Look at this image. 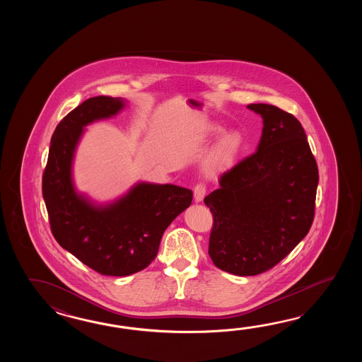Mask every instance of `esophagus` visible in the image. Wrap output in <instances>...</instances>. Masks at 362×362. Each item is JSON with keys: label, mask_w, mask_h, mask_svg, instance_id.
<instances>
[{"label": "esophagus", "mask_w": 362, "mask_h": 362, "mask_svg": "<svg viewBox=\"0 0 362 362\" xmlns=\"http://www.w3.org/2000/svg\"><path fill=\"white\" fill-rule=\"evenodd\" d=\"M206 192H207V187L203 182L195 185V187H194V199H195V202H202L204 195H206Z\"/></svg>", "instance_id": "esophagus-1"}]
</instances>
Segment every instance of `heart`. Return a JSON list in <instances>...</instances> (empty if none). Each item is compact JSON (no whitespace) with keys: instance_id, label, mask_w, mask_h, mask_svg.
I'll return each mask as SVG.
<instances>
[{"instance_id":"b5f03b06","label":"heart","mask_w":362,"mask_h":362,"mask_svg":"<svg viewBox=\"0 0 362 362\" xmlns=\"http://www.w3.org/2000/svg\"><path fill=\"white\" fill-rule=\"evenodd\" d=\"M209 131L212 134H220L223 132V128L218 125H212ZM242 146H243V137L239 132L233 131L226 133L223 139L218 142V145L215 147V150L208 156L206 162V170L208 173L215 175V173L229 170Z\"/></svg>"}]
</instances>
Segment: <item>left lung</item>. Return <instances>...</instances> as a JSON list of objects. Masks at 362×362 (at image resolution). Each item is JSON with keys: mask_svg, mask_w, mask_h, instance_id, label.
I'll return each instance as SVG.
<instances>
[{"mask_svg": "<svg viewBox=\"0 0 362 362\" xmlns=\"http://www.w3.org/2000/svg\"><path fill=\"white\" fill-rule=\"evenodd\" d=\"M247 107L262 117L257 151L226 170L204 198L214 216L208 254L218 269L256 276L299 245L315 218L318 168L295 116L273 105Z\"/></svg>", "mask_w": 362, "mask_h": 362, "instance_id": "1", "label": "left lung"}]
</instances>
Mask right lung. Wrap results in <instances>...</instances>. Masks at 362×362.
<instances>
[{"label": "right lung", "instance_id": "1", "mask_svg": "<svg viewBox=\"0 0 362 362\" xmlns=\"http://www.w3.org/2000/svg\"><path fill=\"white\" fill-rule=\"evenodd\" d=\"M122 98L84 100L57 125L42 175L50 229L55 240L103 276L124 277L156 257L163 233L192 204V192L176 185L139 182L108 206H94L72 184V159L85 125L123 110Z\"/></svg>", "mask_w": 362, "mask_h": 362}]
</instances>
